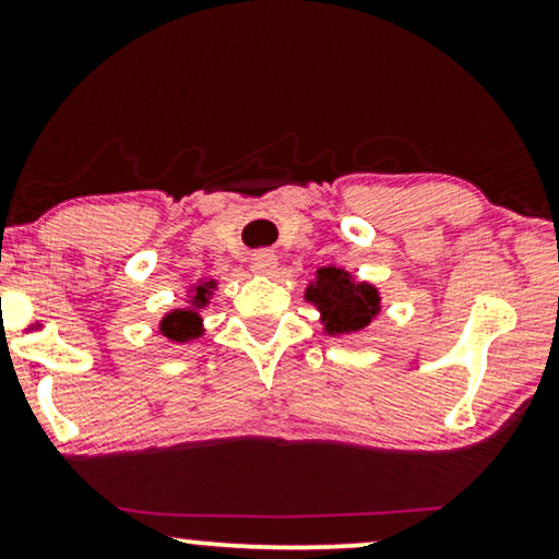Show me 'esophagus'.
Listing matches in <instances>:
<instances>
[{
	"mask_svg": "<svg viewBox=\"0 0 559 559\" xmlns=\"http://www.w3.org/2000/svg\"><path fill=\"white\" fill-rule=\"evenodd\" d=\"M251 270H254L257 274H272L274 270H277V257H274V251H270V249L257 251V254L251 257Z\"/></svg>",
	"mask_w": 559,
	"mask_h": 559,
	"instance_id": "esophagus-1",
	"label": "esophagus"
}]
</instances>
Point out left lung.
<instances>
[{"mask_svg":"<svg viewBox=\"0 0 559 559\" xmlns=\"http://www.w3.org/2000/svg\"><path fill=\"white\" fill-rule=\"evenodd\" d=\"M305 300L320 310V323L331 335L364 331L381 310L379 289L356 282L338 266H320L316 282L305 289Z\"/></svg>","mask_w":559,"mask_h":559,"instance_id":"obj_1","label":"left lung"}]
</instances>
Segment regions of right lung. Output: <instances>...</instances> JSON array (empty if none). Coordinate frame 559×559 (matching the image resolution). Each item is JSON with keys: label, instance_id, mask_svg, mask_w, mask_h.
<instances>
[{"label": "right lung", "instance_id": "obj_1", "mask_svg": "<svg viewBox=\"0 0 559 559\" xmlns=\"http://www.w3.org/2000/svg\"><path fill=\"white\" fill-rule=\"evenodd\" d=\"M213 289H216V280L198 282V285L190 289V293H193V297H190V308L167 312V316L159 320V333L175 343H188L193 338H201L203 335L201 310L209 305Z\"/></svg>", "mask_w": 559, "mask_h": 559}]
</instances>
